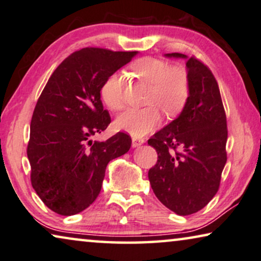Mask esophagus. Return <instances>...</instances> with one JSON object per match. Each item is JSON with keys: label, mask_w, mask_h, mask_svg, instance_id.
Returning <instances> with one entry per match:
<instances>
[{"label": "esophagus", "mask_w": 261, "mask_h": 261, "mask_svg": "<svg viewBox=\"0 0 261 261\" xmlns=\"http://www.w3.org/2000/svg\"><path fill=\"white\" fill-rule=\"evenodd\" d=\"M143 143H145V140H143V139H138V138L132 139V146H133L134 148L140 147L141 145H143Z\"/></svg>", "instance_id": "esophagus-1"}]
</instances>
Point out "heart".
<instances>
[{
	"label": "heart",
	"mask_w": 261,
	"mask_h": 261,
	"mask_svg": "<svg viewBox=\"0 0 261 261\" xmlns=\"http://www.w3.org/2000/svg\"><path fill=\"white\" fill-rule=\"evenodd\" d=\"M132 70L142 81L150 85L143 108H130L118 116L114 126L135 138L145 137L160 126V108L169 116L176 115L188 99L190 84L182 68L172 67L168 62L156 58H141L132 63ZM101 99L109 109L119 112L126 101L123 95V77L113 73L106 79L100 89Z\"/></svg>",
	"instance_id": "heart-1"
}]
</instances>
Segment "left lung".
I'll return each instance as SVG.
<instances>
[{"instance_id": "left-lung-1", "label": "left lung", "mask_w": 261, "mask_h": 261, "mask_svg": "<svg viewBox=\"0 0 261 261\" xmlns=\"http://www.w3.org/2000/svg\"><path fill=\"white\" fill-rule=\"evenodd\" d=\"M165 56L187 60L190 94L180 115L148 140L158 152L148 179L154 194L167 208L190 215L217 194L227 160V123L212 71L180 53Z\"/></svg>"}]
</instances>
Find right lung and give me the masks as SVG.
Returning <instances> with one entry per match:
<instances>
[{"instance_id":"add662e5","label":"right lung","mask_w":261,"mask_h":261,"mask_svg":"<svg viewBox=\"0 0 261 261\" xmlns=\"http://www.w3.org/2000/svg\"><path fill=\"white\" fill-rule=\"evenodd\" d=\"M137 54L81 49L56 68L41 93L27 155L32 186L53 212L74 215L92 205L108 162L129 150L132 139L121 132L103 142H93L90 137L111 123L101 102V86Z\"/></svg>"}]
</instances>
